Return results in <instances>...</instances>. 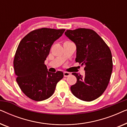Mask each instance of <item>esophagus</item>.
Returning a JSON list of instances; mask_svg holds the SVG:
<instances>
[{
  "instance_id": "1",
  "label": "esophagus",
  "mask_w": 127,
  "mask_h": 127,
  "mask_svg": "<svg viewBox=\"0 0 127 127\" xmlns=\"http://www.w3.org/2000/svg\"><path fill=\"white\" fill-rule=\"evenodd\" d=\"M70 75V73L67 72H64V77H68Z\"/></svg>"
}]
</instances>
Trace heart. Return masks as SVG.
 I'll return each instance as SVG.
<instances>
[{
  "mask_svg": "<svg viewBox=\"0 0 127 127\" xmlns=\"http://www.w3.org/2000/svg\"><path fill=\"white\" fill-rule=\"evenodd\" d=\"M66 42H69V41H66V42H65V43H66Z\"/></svg>",
  "mask_w": 127,
  "mask_h": 127,
  "instance_id": "heart-1",
  "label": "heart"
}]
</instances>
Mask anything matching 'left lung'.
Returning <instances> with one entry per match:
<instances>
[{
    "mask_svg": "<svg viewBox=\"0 0 127 127\" xmlns=\"http://www.w3.org/2000/svg\"><path fill=\"white\" fill-rule=\"evenodd\" d=\"M65 35L76 46V62L84 65L85 76L73 73L77 79L70 90L76 98L92 101L106 89L113 69L112 55L103 40L90 29L67 30Z\"/></svg>",
    "mask_w": 127,
    "mask_h": 127,
    "instance_id": "8db88e82",
    "label": "left lung"
}]
</instances>
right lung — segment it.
Returning <instances> with one entry per match:
<instances>
[{"mask_svg": "<svg viewBox=\"0 0 127 127\" xmlns=\"http://www.w3.org/2000/svg\"><path fill=\"white\" fill-rule=\"evenodd\" d=\"M65 31L46 28L36 29L27 34L18 45L13 62L16 81L24 94L31 99L41 101L49 98L64 77L61 71L48 72L44 61L54 42Z\"/></svg>", "mask_w": 127, "mask_h": 127, "instance_id": "right-lung-1", "label": "right lung"}]
</instances>
